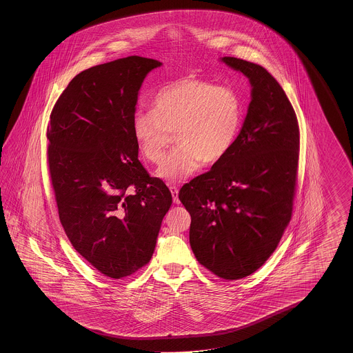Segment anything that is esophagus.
I'll list each match as a JSON object with an SVG mask.
<instances>
[{
    "label": "esophagus",
    "instance_id": "34e87169",
    "mask_svg": "<svg viewBox=\"0 0 353 353\" xmlns=\"http://www.w3.org/2000/svg\"><path fill=\"white\" fill-rule=\"evenodd\" d=\"M170 189V192H172V195H173V201L175 204H179V198H178V193H179V189L178 187H175V185H170L169 187Z\"/></svg>",
    "mask_w": 353,
    "mask_h": 353
}]
</instances>
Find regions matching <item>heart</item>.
Listing matches in <instances>:
<instances>
[{"label": "heart", "instance_id": "obj_1", "mask_svg": "<svg viewBox=\"0 0 353 353\" xmlns=\"http://www.w3.org/2000/svg\"><path fill=\"white\" fill-rule=\"evenodd\" d=\"M243 120V107L236 90L187 77L159 90L152 111L139 110L132 132L148 161L159 164L176 132L179 146L159 168L158 175L178 183L196 173L203 161L217 163L231 150Z\"/></svg>", "mask_w": 353, "mask_h": 353}]
</instances>
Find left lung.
<instances>
[{
    "instance_id": "1",
    "label": "left lung",
    "mask_w": 353,
    "mask_h": 353,
    "mask_svg": "<svg viewBox=\"0 0 353 353\" xmlns=\"http://www.w3.org/2000/svg\"><path fill=\"white\" fill-rule=\"evenodd\" d=\"M252 87L248 116L225 158L184 184L190 248L218 278L239 280L260 269L278 248L293 213L300 134L293 105L261 65L223 57Z\"/></svg>"
}]
</instances>
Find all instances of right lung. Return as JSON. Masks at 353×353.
Returning <instances> with one entry per match:
<instances>
[{
	"mask_svg": "<svg viewBox=\"0 0 353 353\" xmlns=\"http://www.w3.org/2000/svg\"><path fill=\"white\" fill-rule=\"evenodd\" d=\"M158 60L128 57L75 75L46 128L60 222L75 251L107 278L150 261L172 205L165 183L139 161L132 132L139 90Z\"/></svg>",
	"mask_w": 353,
	"mask_h": 353,
	"instance_id": "right-lung-1",
	"label": "right lung"
}]
</instances>
